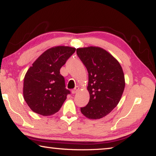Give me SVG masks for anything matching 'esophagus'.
<instances>
[{"label":"esophagus","instance_id":"esophagus-1","mask_svg":"<svg viewBox=\"0 0 156 156\" xmlns=\"http://www.w3.org/2000/svg\"><path fill=\"white\" fill-rule=\"evenodd\" d=\"M78 90H79V87H78V86H76V87L74 88L73 90H71V93H72V94H75V93H76V92L78 91Z\"/></svg>","mask_w":156,"mask_h":156}]
</instances>
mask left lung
<instances>
[{
  "label": "left lung",
  "mask_w": 156,
  "mask_h": 156,
  "mask_svg": "<svg viewBox=\"0 0 156 156\" xmlns=\"http://www.w3.org/2000/svg\"><path fill=\"white\" fill-rule=\"evenodd\" d=\"M76 53L89 77L90 101L80 111L90 119H99L119 103L125 85L122 69L112 55L101 48H78Z\"/></svg>",
  "instance_id": "1"
}]
</instances>
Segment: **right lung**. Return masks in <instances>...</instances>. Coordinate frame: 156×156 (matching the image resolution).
<instances>
[{
	"label": "right lung",
	"mask_w": 156,
	"mask_h": 156,
	"mask_svg": "<svg viewBox=\"0 0 156 156\" xmlns=\"http://www.w3.org/2000/svg\"><path fill=\"white\" fill-rule=\"evenodd\" d=\"M66 46L48 49L27 71L24 80L25 101L34 112L44 116L59 111L71 92L66 88L60 69L75 52Z\"/></svg>",
	"instance_id": "obj_1"
}]
</instances>
